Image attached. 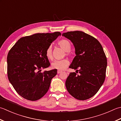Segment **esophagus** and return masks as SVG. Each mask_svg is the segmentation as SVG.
<instances>
[{"label":"esophagus","instance_id":"34e87169","mask_svg":"<svg viewBox=\"0 0 121 121\" xmlns=\"http://www.w3.org/2000/svg\"><path fill=\"white\" fill-rule=\"evenodd\" d=\"M61 72H62V71L58 70V71H57V73H58V74H59V73H60Z\"/></svg>","mask_w":121,"mask_h":121}]
</instances>
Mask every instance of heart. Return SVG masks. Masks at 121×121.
<instances>
[{"label": "heart", "mask_w": 121, "mask_h": 121, "mask_svg": "<svg viewBox=\"0 0 121 121\" xmlns=\"http://www.w3.org/2000/svg\"><path fill=\"white\" fill-rule=\"evenodd\" d=\"M58 45L64 51L67 52V55H70L69 51L71 49V44L69 41L67 39H62L58 42ZM46 55L49 60L53 59L52 48L51 46H49L46 51ZM69 65L68 59H63L61 60H55L51 63V68L58 70H63Z\"/></svg>", "instance_id": "obj_1"}]
</instances>
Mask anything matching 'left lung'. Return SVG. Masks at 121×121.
Masks as SVG:
<instances>
[{
    "label": "left lung",
    "instance_id": "1",
    "mask_svg": "<svg viewBox=\"0 0 121 121\" xmlns=\"http://www.w3.org/2000/svg\"><path fill=\"white\" fill-rule=\"evenodd\" d=\"M75 48L76 56L69 66L76 70L65 81L69 93L79 100L92 98L104 82L107 59L101 43L95 38L80 31L63 33Z\"/></svg>",
    "mask_w": 121,
    "mask_h": 121
}]
</instances>
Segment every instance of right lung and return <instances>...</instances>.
Listing matches in <instances>:
<instances>
[{
	"mask_svg": "<svg viewBox=\"0 0 121 121\" xmlns=\"http://www.w3.org/2000/svg\"><path fill=\"white\" fill-rule=\"evenodd\" d=\"M61 33L35 34L19 39L7 56V74L16 92L27 100L36 101L48 92L57 70L40 72L50 63L47 48Z\"/></svg>",
	"mask_w": 121,
	"mask_h": 121,
	"instance_id": "add662e5",
	"label": "right lung"
}]
</instances>
